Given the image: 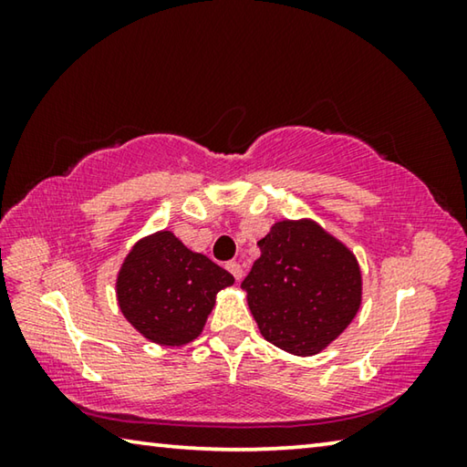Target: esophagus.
Listing matches in <instances>:
<instances>
[{
	"label": "esophagus",
	"instance_id": "1",
	"mask_svg": "<svg viewBox=\"0 0 467 467\" xmlns=\"http://www.w3.org/2000/svg\"><path fill=\"white\" fill-rule=\"evenodd\" d=\"M226 270L234 275L236 282H241V278H243V267H241L239 264H236V262H228V264H226Z\"/></svg>",
	"mask_w": 467,
	"mask_h": 467
}]
</instances>
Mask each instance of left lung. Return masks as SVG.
<instances>
[{
	"label": "left lung",
	"mask_w": 467,
	"mask_h": 467,
	"mask_svg": "<svg viewBox=\"0 0 467 467\" xmlns=\"http://www.w3.org/2000/svg\"><path fill=\"white\" fill-rule=\"evenodd\" d=\"M257 244L241 288L262 336L295 357L323 352L360 311L354 251L313 218L278 220Z\"/></svg>",
	"instance_id": "8db88e82"
}]
</instances>
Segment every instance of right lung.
<instances>
[{"instance_id": "obj_1", "label": "right lung", "mask_w": 467, "mask_h": 467, "mask_svg": "<svg viewBox=\"0 0 467 467\" xmlns=\"http://www.w3.org/2000/svg\"><path fill=\"white\" fill-rule=\"evenodd\" d=\"M233 284V274L164 228L133 243L117 272L115 295L138 334L179 348L200 337L216 295Z\"/></svg>"}]
</instances>
